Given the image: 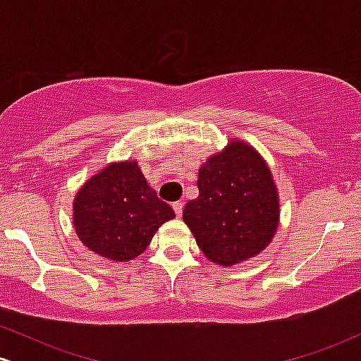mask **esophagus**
<instances>
[{
  "instance_id": "esophagus-1",
  "label": "esophagus",
  "mask_w": 361,
  "mask_h": 361,
  "mask_svg": "<svg viewBox=\"0 0 361 361\" xmlns=\"http://www.w3.org/2000/svg\"><path fill=\"white\" fill-rule=\"evenodd\" d=\"M173 210H175L176 217H181V212H183V204H181V202H176V204H173Z\"/></svg>"
}]
</instances>
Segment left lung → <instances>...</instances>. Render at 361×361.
<instances>
[{
  "mask_svg": "<svg viewBox=\"0 0 361 361\" xmlns=\"http://www.w3.org/2000/svg\"><path fill=\"white\" fill-rule=\"evenodd\" d=\"M197 186L183 221L207 259L233 267L267 250L280 224V195L270 166L250 142L229 139L198 169Z\"/></svg>",
  "mask_w": 361,
  "mask_h": 361,
  "instance_id": "obj_1",
  "label": "left lung"
}]
</instances>
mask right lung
<instances>
[{
  "mask_svg": "<svg viewBox=\"0 0 361 361\" xmlns=\"http://www.w3.org/2000/svg\"><path fill=\"white\" fill-rule=\"evenodd\" d=\"M173 217V209L157 198L135 159L105 164L73 200V226L80 241L117 263L137 258Z\"/></svg>",
  "mask_w": 361,
  "mask_h": 361,
  "instance_id": "add662e5",
  "label": "right lung"
}]
</instances>
